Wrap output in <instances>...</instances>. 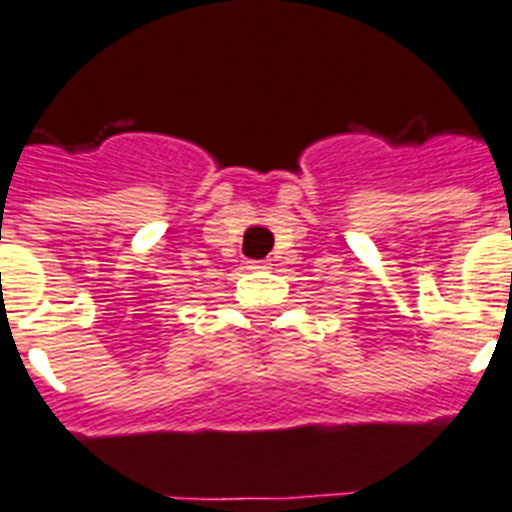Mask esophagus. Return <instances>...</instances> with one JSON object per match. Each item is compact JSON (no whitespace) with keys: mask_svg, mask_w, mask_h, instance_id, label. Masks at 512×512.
<instances>
[{"mask_svg":"<svg viewBox=\"0 0 512 512\" xmlns=\"http://www.w3.org/2000/svg\"><path fill=\"white\" fill-rule=\"evenodd\" d=\"M268 268H270L268 260H252V263H249V270H268Z\"/></svg>","mask_w":512,"mask_h":512,"instance_id":"34e87169","label":"esophagus"}]
</instances>
